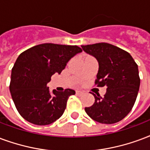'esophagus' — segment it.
Wrapping results in <instances>:
<instances>
[{"label": "esophagus", "instance_id": "1", "mask_svg": "<svg viewBox=\"0 0 150 150\" xmlns=\"http://www.w3.org/2000/svg\"><path fill=\"white\" fill-rule=\"evenodd\" d=\"M75 93H76V95H79V96H81L82 95H83V91H79V90H77V91H75Z\"/></svg>", "mask_w": 150, "mask_h": 150}]
</instances>
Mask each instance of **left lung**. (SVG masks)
<instances>
[{
  "mask_svg": "<svg viewBox=\"0 0 150 150\" xmlns=\"http://www.w3.org/2000/svg\"><path fill=\"white\" fill-rule=\"evenodd\" d=\"M84 52L98 63L95 84L106 86L104 97L95 95V103L85 111L93 120L113 124L130 112L140 86L138 67L129 53L107 43L82 45Z\"/></svg>",
  "mask_w": 150,
  "mask_h": 150,
  "instance_id": "left-lung-1",
  "label": "left lung"
}]
</instances>
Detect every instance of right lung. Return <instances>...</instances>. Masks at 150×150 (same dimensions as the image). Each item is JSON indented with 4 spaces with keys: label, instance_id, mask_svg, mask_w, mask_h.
Wrapping results in <instances>:
<instances>
[{
    "label": "right lung",
    "instance_id": "1",
    "mask_svg": "<svg viewBox=\"0 0 150 150\" xmlns=\"http://www.w3.org/2000/svg\"><path fill=\"white\" fill-rule=\"evenodd\" d=\"M82 49L76 45L42 44L19 55L12 69L9 90L20 115L29 122L45 126L63 115L70 95L75 91H50L47 84L60 74L68 61Z\"/></svg>",
    "mask_w": 150,
    "mask_h": 150
}]
</instances>
